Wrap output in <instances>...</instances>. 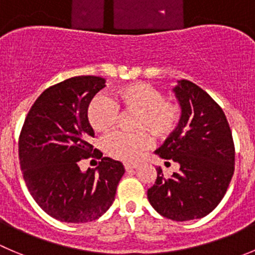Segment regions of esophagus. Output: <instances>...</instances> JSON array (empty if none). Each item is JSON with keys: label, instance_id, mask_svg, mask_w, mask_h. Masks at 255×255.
<instances>
[{"label": "esophagus", "instance_id": "obj_1", "mask_svg": "<svg viewBox=\"0 0 255 255\" xmlns=\"http://www.w3.org/2000/svg\"><path fill=\"white\" fill-rule=\"evenodd\" d=\"M124 166H125L126 170L129 171V170H132V169L137 168V162H125Z\"/></svg>", "mask_w": 255, "mask_h": 255}]
</instances>
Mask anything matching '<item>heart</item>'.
Listing matches in <instances>:
<instances>
[{
	"label": "heart",
	"instance_id": "heart-1",
	"mask_svg": "<svg viewBox=\"0 0 255 255\" xmlns=\"http://www.w3.org/2000/svg\"><path fill=\"white\" fill-rule=\"evenodd\" d=\"M119 109L139 113L135 128L147 130L157 139L170 136L181 120V106L168 100L161 90L145 82L118 87L113 98L98 95L87 108V120L95 131H110L119 120ZM151 144L145 131L114 132L105 139V149L124 161L136 160Z\"/></svg>",
	"mask_w": 255,
	"mask_h": 255
}]
</instances>
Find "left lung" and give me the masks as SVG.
Segmentation results:
<instances>
[{
	"mask_svg": "<svg viewBox=\"0 0 255 255\" xmlns=\"http://www.w3.org/2000/svg\"><path fill=\"white\" fill-rule=\"evenodd\" d=\"M173 91L181 120L155 154L180 168L169 179L156 168L147 199L162 217L186 222L205 217L219 204L234 174L235 150L224 111L210 95L188 80H179Z\"/></svg>",
	"mask_w": 255,
	"mask_h": 255,
	"instance_id": "1",
	"label": "left lung"
}]
</instances>
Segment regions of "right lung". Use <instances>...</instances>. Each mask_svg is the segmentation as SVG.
Returning a JSON list of instances; mask_svg holds the SVG:
<instances>
[{
    "label": "right lung",
    "mask_w": 255,
    "mask_h": 255,
    "mask_svg": "<svg viewBox=\"0 0 255 255\" xmlns=\"http://www.w3.org/2000/svg\"><path fill=\"white\" fill-rule=\"evenodd\" d=\"M104 87L105 79L99 76H75L48 87L21 130L18 155L28 191L43 212L60 222L100 218L115 200L125 173L123 164L110 157H103L96 169L80 170L81 159L103 156L90 144L95 132L87 108Z\"/></svg>",
    "instance_id": "1"
}]
</instances>
